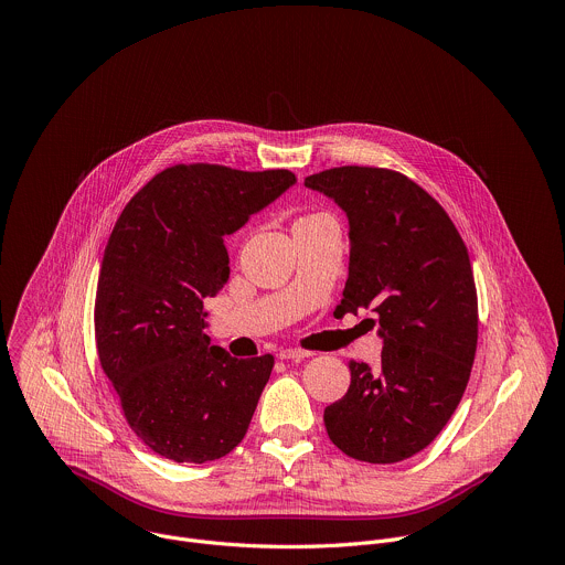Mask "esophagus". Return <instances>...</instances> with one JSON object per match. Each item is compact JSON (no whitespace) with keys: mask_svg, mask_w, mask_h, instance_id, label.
<instances>
[{"mask_svg":"<svg viewBox=\"0 0 565 565\" xmlns=\"http://www.w3.org/2000/svg\"><path fill=\"white\" fill-rule=\"evenodd\" d=\"M312 352L310 350H301V348H286V350H281L279 352V359H284V361H301V359H306V356H310Z\"/></svg>","mask_w":565,"mask_h":565,"instance_id":"obj_1","label":"esophagus"}]
</instances>
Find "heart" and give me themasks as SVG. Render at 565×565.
I'll list each match as a JSON object with an SVG mask.
<instances>
[{
	"instance_id": "b5f03b06",
	"label": "heart",
	"mask_w": 565,
	"mask_h": 565,
	"mask_svg": "<svg viewBox=\"0 0 565 565\" xmlns=\"http://www.w3.org/2000/svg\"><path fill=\"white\" fill-rule=\"evenodd\" d=\"M319 217H326V215H308V217H303L299 222H310V220H319Z\"/></svg>"
}]
</instances>
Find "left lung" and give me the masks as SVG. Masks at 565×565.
Segmentation results:
<instances>
[{"instance_id":"obj_1","label":"left lung","mask_w":565,"mask_h":565,"mask_svg":"<svg viewBox=\"0 0 565 565\" xmlns=\"http://www.w3.org/2000/svg\"><path fill=\"white\" fill-rule=\"evenodd\" d=\"M303 185L348 217V279L334 315L370 308L384 341L380 370L350 363L348 393L323 411L328 437L359 461H404L444 430L470 380L477 288L468 248L402 172L341 166Z\"/></svg>"}]
</instances>
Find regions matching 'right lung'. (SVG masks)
<instances>
[{
	"label": "right lung",
	"mask_w": 565,
	"mask_h": 565,
	"mask_svg": "<svg viewBox=\"0 0 565 565\" xmlns=\"http://www.w3.org/2000/svg\"><path fill=\"white\" fill-rule=\"evenodd\" d=\"M297 183L290 170L215 163L154 174L119 215L97 281L95 337L132 433L177 463H206L246 437L273 354L211 345L204 299L228 281L224 237Z\"/></svg>",
	"instance_id": "add662e5"
}]
</instances>
